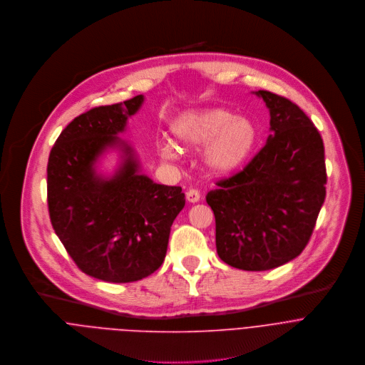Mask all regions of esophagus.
Here are the masks:
<instances>
[{
	"mask_svg": "<svg viewBox=\"0 0 365 365\" xmlns=\"http://www.w3.org/2000/svg\"><path fill=\"white\" fill-rule=\"evenodd\" d=\"M185 198H187L188 202H198V201H200V192H198V190L190 188V190L185 192Z\"/></svg>",
	"mask_w": 365,
	"mask_h": 365,
	"instance_id": "1",
	"label": "esophagus"
}]
</instances>
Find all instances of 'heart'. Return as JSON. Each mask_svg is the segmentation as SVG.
Listing matches in <instances>:
<instances>
[{"label": "heart", "instance_id": "heart-1", "mask_svg": "<svg viewBox=\"0 0 365 365\" xmlns=\"http://www.w3.org/2000/svg\"><path fill=\"white\" fill-rule=\"evenodd\" d=\"M171 130L184 150H197L207 145L204 163L217 175L240 170L257 140V129L252 120L236 118L225 109L184 112L173 122ZM160 154L164 160H171L175 151L170 143H161Z\"/></svg>", "mask_w": 365, "mask_h": 365}]
</instances>
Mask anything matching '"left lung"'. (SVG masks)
<instances>
[{
	"label": "left lung",
	"instance_id": "8db88e82",
	"mask_svg": "<svg viewBox=\"0 0 365 365\" xmlns=\"http://www.w3.org/2000/svg\"><path fill=\"white\" fill-rule=\"evenodd\" d=\"M270 112L264 147L237 174L217 181L205 200L215 217L217 255L242 270L282 266L307 247L325 200L322 138L290 102L256 92Z\"/></svg>",
	"mask_w": 365,
	"mask_h": 365
}]
</instances>
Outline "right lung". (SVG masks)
<instances>
[{
    "label": "right lung",
    "mask_w": 365,
    "mask_h": 365,
    "mask_svg": "<svg viewBox=\"0 0 365 365\" xmlns=\"http://www.w3.org/2000/svg\"><path fill=\"white\" fill-rule=\"evenodd\" d=\"M143 102L93 108L73 119L57 138L47 164L51 226L78 267L110 283L136 282L164 262L173 222L185 205L181 187L139 174L128 143L116 135ZM124 153L110 179L96 174V160L108 148Z\"/></svg>",
    "instance_id": "add662e5"
}]
</instances>
